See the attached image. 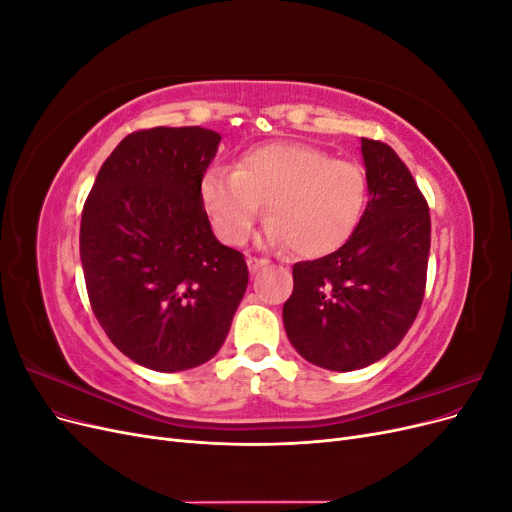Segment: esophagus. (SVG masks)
<instances>
[{"instance_id":"esophagus-1","label":"esophagus","mask_w":512,"mask_h":512,"mask_svg":"<svg viewBox=\"0 0 512 512\" xmlns=\"http://www.w3.org/2000/svg\"><path fill=\"white\" fill-rule=\"evenodd\" d=\"M267 265H269V260H265V258L247 256V267H250V271H252V273H256L258 269H262V267H267Z\"/></svg>"}]
</instances>
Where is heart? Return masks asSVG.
Returning a JSON list of instances; mask_svg holds the SVG:
<instances>
[{
	"instance_id": "heart-1",
	"label": "heart",
	"mask_w": 512,
	"mask_h": 512,
	"mask_svg": "<svg viewBox=\"0 0 512 512\" xmlns=\"http://www.w3.org/2000/svg\"><path fill=\"white\" fill-rule=\"evenodd\" d=\"M200 196L224 243H241L267 203L265 243L324 256L359 226L367 175L361 164L331 158L314 145L269 143L245 151L237 168H209Z\"/></svg>"
}]
</instances>
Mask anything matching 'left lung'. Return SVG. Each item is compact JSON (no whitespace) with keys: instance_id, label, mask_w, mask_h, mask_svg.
I'll return each instance as SVG.
<instances>
[{"instance_id":"obj_1","label":"left lung","mask_w":512,"mask_h":512,"mask_svg":"<svg viewBox=\"0 0 512 512\" xmlns=\"http://www.w3.org/2000/svg\"><path fill=\"white\" fill-rule=\"evenodd\" d=\"M369 200L339 250L297 262L284 303L290 344L305 361L354 371L397 348L421 309L431 220L408 166L380 141L361 138Z\"/></svg>"}]
</instances>
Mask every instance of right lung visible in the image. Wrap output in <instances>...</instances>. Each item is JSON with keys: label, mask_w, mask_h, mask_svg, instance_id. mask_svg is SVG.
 Masks as SVG:
<instances>
[{"label": "right lung", "mask_w": 512, "mask_h": 512, "mask_svg": "<svg viewBox=\"0 0 512 512\" xmlns=\"http://www.w3.org/2000/svg\"><path fill=\"white\" fill-rule=\"evenodd\" d=\"M220 141L198 126L132 132L85 200L91 309L108 339L153 371L213 359L247 288L243 254L215 239L200 196Z\"/></svg>", "instance_id": "add662e5"}]
</instances>
